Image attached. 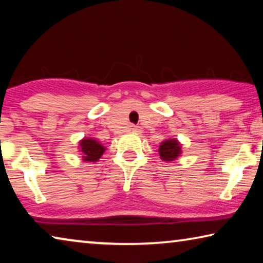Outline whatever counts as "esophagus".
Masks as SVG:
<instances>
[{"label":"esophagus","instance_id":"esophagus-1","mask_svg":"<svg viewBox=\"0 0 263 263\" xmlns=\"http://www.w3.org/2000/svg\"><path fill=\"white\" fill-rule=\"evenodd\" d=\"M130 130L134 132V133H137V132H140V129H139V127H136V126H132Z\"/></svg>","mask_w":263,"mask_h":263}]
</instances>
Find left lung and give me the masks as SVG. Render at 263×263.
<instances>
[{
	"mask_svg": "<svg viewBox=\"0 0 263 263\" xmlns=\"http://www.w3.org/2000/svg\"><path fill=\"white\" fill-rule=\"evenodd\" d=\"M181 143L175 139H169L163 141L160 144L159 154L163 161H174L181 155Z\"/></svg>",
	"mask_w": 263,
	"mask_h": 263,
	"instance_id": "left-lung-1",
	"label": "left lung"
}]
</instances>
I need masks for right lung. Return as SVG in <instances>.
I'll return each mask as SVG.
<instances>
[{
    "mask_svg": "<svg viewBox=\"0 0 263 263\" xmlns=\"http://www.w3.org/2000/svg\"><path fill=\"white\" fill-rule=\"evenodd\" d=\"M80 151L82 153L83 161H87V162H96L103 155L106 148L95 139L84 137L83 140L80 141Z\"/></svg>",
    "mask_w": 263,
    "mask_h": 263,
    "instance_id": "obj_1",
    "label": "right lung"
}]
</instances>
